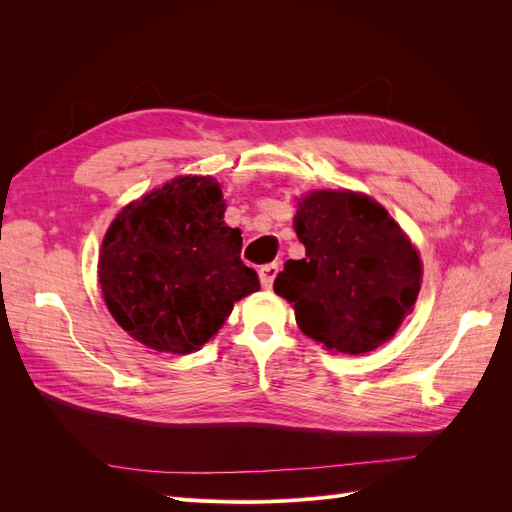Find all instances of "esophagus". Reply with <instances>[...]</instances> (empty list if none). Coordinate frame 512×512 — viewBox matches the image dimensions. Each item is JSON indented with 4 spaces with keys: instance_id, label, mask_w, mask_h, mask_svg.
Wrapping results in <instances>:
<instances>
[{
    "instance_id": "esophagus-1",
    "label": "esophagus",
    "mask_w": 512,
    "mask_h": 512,
    "mask_svg": "<svg viewBox=\"0 0 512 512\" xmlns=\"http://www.w3.org/2000/svg\"><path fill=\"white\" fill-rule=\"evenodd\" d=\"M277 271H280V265L277 262H271V265H265L260 267V284L262 288H271L273 286V280L277 277Z\"/></svg>"
}]
</instances>
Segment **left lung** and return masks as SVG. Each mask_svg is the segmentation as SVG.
<instances>
[{"instance_id": "left-lung-1", "label": "left lung", "mask_w": 512, "mask_h": 512, "mask_svg": "<svg viewBox=\"0 0 512 512\" xmlns=\"http://www.w3.org/2000/svg\"><path fill=\"white\" fill-rule=\"evenodd\" d=\"M294 230L303 260H288L273 290L294 303L299 329L329 350L365 354L395 335L421 290V258L374 200L312 192Z\"/></svg>"}]
</instances>
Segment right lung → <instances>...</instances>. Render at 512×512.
<instances>
[{"label":"right lung","mask_w":512,"mask_h":512,"mask_svg":"<svg viewBox=\"0 0 512 512\" xmlns=\"http://www.w3.org/2000/svg\"><path fill=\"white\" fill-rule=\"evenodd\" d=\"M224 211L220 185L188 175L117 215L98 273L123 331L158 352L190 354L218 333L235 301L260 290Z\"/></svg>","instance_id":"add662e5"}]
</instances>
